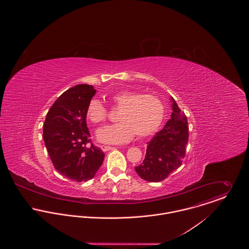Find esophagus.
<instances>
[{"instance_id":"1","label":"esophagus","mask_w":249,"mask_h":249,"mask_svg":"<svg viewBox=\"0 0 249 249\" xmlns=\"http://www.w3.org/2000/svg\"><path fill=\"white\" fill-rule=\"evenodd\" d=\"M101 148H102V150H104V151H107V150L114 149V146H110V145H101Z\"/></svg>"}]
</instances>
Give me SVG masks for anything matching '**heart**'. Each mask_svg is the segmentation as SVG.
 Returning a JSON list of instances; mask_svg holds the SVG:
<instances>
[{
    "mask_svg": "<svg viewBox=\"0 0 249 249\" xmlns=\"http://www.w3.org/2000/svg\"><path fill=\"white\" fill-rule=\"evenodd\" d=\"M113 106L120 110L118 124L99 129V141L107 143L129 142L134 135L144 138L160 127L164 119V107L153 95L122 90L109 96ZM87 119L93 124L105 123L107 109L98 99H92L86 111Z\"/></svg>",
    "mask_w": 249,
    "mask_h": 249,
    "instance_id": "heart-1",
    "label": "heart"
}]
</instances>
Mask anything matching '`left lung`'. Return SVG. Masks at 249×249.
Wrapping results in <instances>:
<instances>
[{"mask_svg": "<svg viewBox=\"0 0 249 249\" xmlns=\"http://www.w3.org/2000/svg\"><path fill=\"white\" fill-rule=\"evenodd\" d=\"M173 113L164 128L147 142L142 164L135 167L139 177L149 181L159 182L178 169L185 157L186 144L189 140L187 117L180 110L174 98Z\"/></svg>", "mask_w": 249, "mask_h": 249, "instance_id": "obj_1", "label": "left lung"}]
</instances>
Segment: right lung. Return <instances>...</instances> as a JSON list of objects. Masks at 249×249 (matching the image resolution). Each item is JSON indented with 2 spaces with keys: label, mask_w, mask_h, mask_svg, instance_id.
<instances>
[{
  "label": "right lung",
  "mask_w": 249,
  "mask_h": 249,
  "mask_svg": "<svg viewBox=\"0 0 249 249\" xmlns=\"http://www.w3.org/2000/svg\"><path fill=\"white\" fill-rule=\"evenodd\" d=\"M96 90L79 84L65 91L50 108L43 127V139L54 169L76 182L95 177L105 153L91 142L86 124L87 107Z\"/></svg>",
  "instance_id": "right-lung-1"
}]
</instances>
